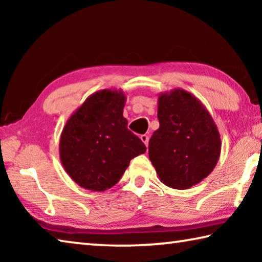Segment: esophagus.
Listing matches in <instances>:
<instances>
[{
  "instance_id": "esophagus-1",
  "label": "esophagus",
  "mask_w": 262,
  "mask_h": 262,
  "mask_svg": "<svg viewBox=\"0 0 262 262\" xmlns=\"http://www.w3.org/2000/svg\"><path fill=\"white\" fill-rule=\"evenodd\" d=\"M140 139H141V141L143 142V143L147 145L148 147V142H149V136L148 135H145V134H143V135H141L140 136Z\"/></svg>"
}]
</instances>
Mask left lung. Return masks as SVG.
Listing matches in <instances>:
<instances>
[{
	"label": "left lung",
	"instance_id": "obj_1",
	"mask_svg": "<svg viewBox=\"0 0 262 262\" xmlns=\"http://www.w3.org/2000/svg\"><path fill=\"white\" fill-rule=\"evenodd\" d=\"M157 117L149 158L159 180L176 189L193 187L219 162L222 143L214 119L201 100L179 88L158 96Z\"/></svg>",
	"mask_w": 262,
	"mask_h": 262
}]
</instances>
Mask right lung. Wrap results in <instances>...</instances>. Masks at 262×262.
<instances>
[{
  "mask_svg": "<svg viewBox=\"0 0 262 262\" xmlns=\"http://www.w3.org/2000/svg\"><path fill=\"white\" fill-rule=\"evenodd\" d=\"M125 104L121 90L104 89L89 96L66 122L60 136V161L81 187L92 192L113 187L130 159L147 150L127 128Z\"/></svg>",
  "mask_w": 262,
  "mask_h": 262,
  "instance_id": "right-lung-1",
  "label": "right lung"
}]
</instances>
